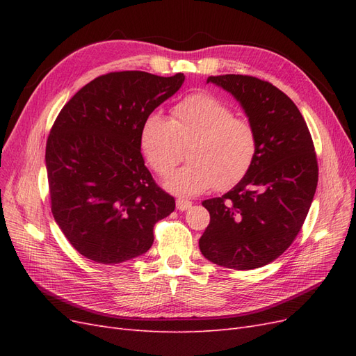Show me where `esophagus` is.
Segmentation results:
<instances>
[{
  "mask_svg": "<svg viewBox=\"0 0 356 356\" xmlns=\"http://www.w3.org/2000/svg\"><path fill=\"white\" fill-rule=\"evenodd\" d=\"M191 204H193V203H191L190 200L184 199V197H178V199H177V209H179V211H187V209H190Z\"/></svg>",
  "mask_w": 356,
  "mask_h": 356,
  "instance_id": "34e87169",
  "label": "esophagus"
}]
</instances>
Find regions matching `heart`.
I'll list each match as a JSON object with an SVG mask.
<instances>
[{"instance_id":"1","label":"heart","mask_w":356,"mask_h":356,"mask_svg":"<svg viewBox=\"0 0 356 356\" xmlns=\"http://www.w3.org/2000/svg\"><path fill=\"white\" fill-rule=\"evenodd\" d=\"M139 147L148 166L169 177L187 148L188 165L172 175L166 187L195 196L212 187L229 190L251 170L258 154L255 124L234 115L232 106L211 93H195L172 108L170 120L148 114L139 131Z\"/></svg>"}]
</instances>
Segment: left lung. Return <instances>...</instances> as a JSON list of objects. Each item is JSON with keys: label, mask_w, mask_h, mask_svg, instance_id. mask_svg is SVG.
Listing matches in <instances>:
<instances>
[{"label": "left lung", "mask_w": 356, "mask_h": 356, "mask_svg": "<svg viewBox=\"0 0 356 356\" xmlns=\"http://www.w3.org/2000/svg\"><path fill=\"white\" fill-rule=\"evenodd\" d=\"M238 99L258 134L251 170L221 197L203 200L209 225L199 239L209 261L251 270L272 263L294 242L318 186L312 135L297 105L252 75L209 77Z\"/></svg>", "instance_id": "left-lung-1"}]
</instances>
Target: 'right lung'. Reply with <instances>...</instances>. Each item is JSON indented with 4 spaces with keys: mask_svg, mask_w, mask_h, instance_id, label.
<instances>
[{
    "mask_svg": "<svg viewBox=\"0 0 356 356\" xmlns=\"http://www.w3.org/2000/svg\"><path fill=\"white\" fill-rule=\"evenodd\" d=\"M184 74L99 75L63 105L50 129L46 166L55 221L83 257L118 264L147 252L154 224L175 209L144 163V118L174 95Z\"/></svg>",
    "mask_w": 356,
    "mask_h": 356,
    "instance_id": "1",
    "label": "right lung"
}]
</instances>
